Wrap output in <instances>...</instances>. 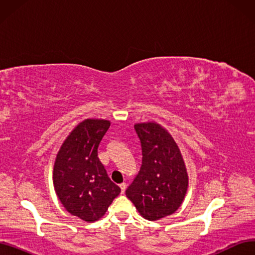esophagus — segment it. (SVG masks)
Wrapping results in <instances>:
<instances>
[{
	"label": "esophagus",
	"mask_w": 255,
	"mask_h": 255,
	"mask_svg": "<svg viewBox=\"0 0 255 255\" xmlns=\"http://www.w3.org/2000/svg\"><path fill=\"white\" fill-rule=\"evenodd\" d=\"M120 188H121V194H125V191H126V188H127V184L126 183H121L120 185Z\"/></svg>",
	"instance_id": "34e87169"
}]
</instances>
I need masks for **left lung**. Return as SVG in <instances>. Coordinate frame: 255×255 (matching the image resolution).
Instances as JSON below:
<instances>
[{
    "label": "left lung",
    "instance_id": "1",
    "mask_svg": "<svg viewBox=\"0 0 255 255\" xmlns=\"http://www.w3.org/2000/svg\"><path fill=\"white\" fill-rule=\"evenodd\" d=\"M142 164L126 195L144 219L155 221L173 214L188 188V173L171 134L154 121L136 123Z\"/></svg>",
    "mask_w": 255,
    "mask_h": 255
}]
</instances>
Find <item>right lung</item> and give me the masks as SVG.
Segmentation results:
<instances>
[{"mask_svg":"<svg viewBox=\"0 0 255 255\" xmlns=\"http://www.w3.org/2000/svg\"><path fill=\"white\" fill-rule=\"evenodd\" d=\"M111 126L104 119H85L67 136L55 158L53 184L61 204L86 222L102 218L121 189L111 181L98 148Z\"/></svg>","mask_w":255,"mask_h":255,"instance_id":"add662e5","label":"right lung"}]
</instances>
